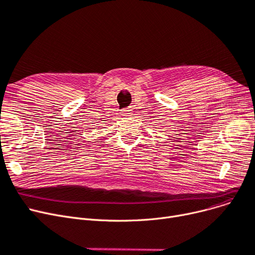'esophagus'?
<instances>
[{
  "label": "esophagus",
  "instance_id": "esophagus-1",
  "mask_svg": "<svg viewBox=\"0 0 255 255\" xmlns=\"http://www.w3.org/2000/svg\"><path fill=\"white\" fill-rule=\"evenodd\" d=\"M132 110L131 109H129V108H124V109H122L121 110V115L122 116H130L132 113Z\"/></svg>",
  "mask_w": 255,
  "mask_h": 255
}]
</instances>
